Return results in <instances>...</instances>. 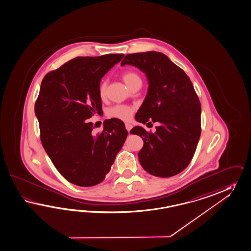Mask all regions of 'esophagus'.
<instances>
[{"instance_id": "34e87169", "label": "esophagus", "mask_w": 251, "mask_h": 251, "mask_svg": "<svg viewBox=\"0 0 251 251\" xmlns=\"http://www.w3.org/2000/svg\"><path fill=\"white\" fill-rule=\"evenodd\" d=\"M132 127H133V126H132L131 124H128V123H126V130H127L128 132L131 130V129H132Z\"/></svg>"}]
</instances>
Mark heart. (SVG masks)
<instances>
[{
	"label": "heart",
	"mask_w": 251,
	"mask_h": 251,
	"mask_svg": "<svg viewBox=\"0 0 251 251\" xmlns=\"http://www.w3.org/2000/svg\"><path fill=\"white\" fill-rule=\"evenodd\" d=\"M122 77L124 82L128 87L131 84H135L136 82H141V78L135 72H125L123 74ZM98 93H99V97L101 99H103L106 96V82L105 81H102L99 84ZM134 112H135V108L133 106L125 105V104H116V105L110 107L109 109L106 111V115L110 118H116V119H119L122 121H129L132 118Z\"/></svg>",
	"instance_id": "heart-1"
}]
</instances>
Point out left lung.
Here are the masks:
<instances>
[{
  "label": "left lung",
  "instance_id": "left-lung-1",
  "mask_svg": "<svg viewBox=\"0 0 251 251\" xmlns=\"http://www.w3.org/2000/svg\"><path fill=\"white\" fill-rule=\"evenodd\" d=\"M125 65L145 73L149 84L135 120L147 126L159 123L154 134L142 126L130 131L144 141L139 162L155 176H176L190 163L201 134V104L193 84L185 72L159 51L127 54L121 63Z\"/></svg>",
  "mask_w": 251,
  "mask_h": 251
}]
</instances>
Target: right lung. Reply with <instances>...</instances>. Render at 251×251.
Wrapping results in <instances>:
<instances>
[{"instance_id": "obj_1", "label": "right lung", "mask_w": 251, "mask_h": 251, "mask_svg": "<svg viewBox=\"0 0 251 251\" xmlns=\"http://www.w3.org/2000/svg\"><path fill=\"white\" fill-rule=\"evenodd\" d=\"M123 57L120 53L75 58L42 81L34 106L41 141L59 173L76 186L101 183L128 135L116 118L106 119L103 131L94 135L88 120L103 113L99 84Z\"/></svg>"}]
</instances>
